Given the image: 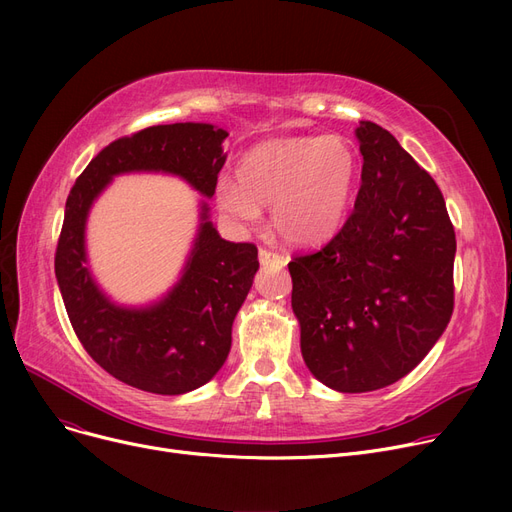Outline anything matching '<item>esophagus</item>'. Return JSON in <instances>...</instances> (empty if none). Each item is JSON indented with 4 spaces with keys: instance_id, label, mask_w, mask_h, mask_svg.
Masks as SVG:
<instances>
[{
    "instance_id": "obj_1",
    "label": "esophagus",
    "mask_w": 512,
    "mask_h": 512,
    "mask_svg": "<svg viewBox=\"0 0 512 512\" xmlns=\"http://www.w3.org/2000/svg\"><path fill=\"white\" fill-rule=\"evenodd\" d=\"M259 263L263 267H278V270H282V267L286 265V259L274 251H267V249H259Z\"/></svg>"
}]
</instances>
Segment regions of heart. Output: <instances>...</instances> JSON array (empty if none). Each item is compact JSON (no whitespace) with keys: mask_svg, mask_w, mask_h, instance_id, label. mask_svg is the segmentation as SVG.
<instances>
[{"mask_svg":"<svg viewBox=\"0 0 512 512\" xmlns=\"http://www.w3.org/2000/svg\"><path fill=\"white\" fill-rule=\"evenodd\" d=\"M357 170V155L340 134L265 141L242 155L238 182H218L215 203L242 226L272 205V226L286 242L319 245L342 226Z\"/></svg>","mask_w":512,"mask_h":512,"instance_id":"1","label":"heart"}]
</instances>
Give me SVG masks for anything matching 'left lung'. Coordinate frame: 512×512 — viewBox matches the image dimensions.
Listing matches in <instances>:
<instances>
[{
    "instance_id": "obj_1",
    "label": "left lung",
    "mask_w": 512,
    "mask_h": 512,
    "mask_svg": "<svg viewBox=\"0 0 512 512\" xmlns=\"http://www.w3.org/2000/svg\"><path fill=\"white\" fill-rule=\"evenodd\" d=\"M355 211L324 249L294 257L292 311L315 380L386 388L444 334L454 305V228L438 184L392 134L361 120Z\"/></svg>"
}]
</instances>
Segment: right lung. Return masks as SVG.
Here are the masks:
<instances>
[{
	"label": "right lung",
	"instance_id": "right-lung-1",
	"mask_svg": "<svg viewBox=\"0 0 512 512\" xmlns=\"http://www.w3.org/2000/svg\"><path fill=\"white\" fill-rule=\"evenodd\" d=\"M228 132L205 122L145 128L107 145L78 176L66 201L56 278L85 351L116 380L153 394H186L222 369L232 324L259 270L257 247L230 242L209 220L207 199L226 164ZM178 175L206 199L179 282L149 306H120L90 274L86 220L92 203L122 173Z\"/></svg>",
	"mask_w": 512,
	"mask_h": 512
}]
</instances>
